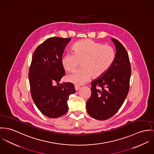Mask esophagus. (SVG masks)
<instances>
[{"mask_svg": "<svg viewBox=\"0 0 154 154\" xmlns=\"http://www.w3.org/2000/svg\"><path fill=\"white\" fill-rule=\"evenodd\" d=\"M80 88V87L79 85H75V90H78Z\"/></svg>", "mask_w": 154, "mask_h": 154, "instance_id": "34e87169", "label": "esophagus"}]
</instances>
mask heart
<instances>
[{"instance_id": "obj_1", "label": "heart", "mask_w": 154, "mask_h": 154, "mask_svg": "<svg viewBox=\"0 0 154 154\" xmlns=\"http://www.w3.org/2000/svg\"><path fill=\"white\" fill-rule=\"evenodd\" d=\"M73 54L63 55L61 64L68 71H74L82 63L83 69L67 77V80L75 85H81L91 77H100L111 68L116 58L115 49L107 45L85 39L75 43L72 47Z\"/></svg>"}]
</instances>
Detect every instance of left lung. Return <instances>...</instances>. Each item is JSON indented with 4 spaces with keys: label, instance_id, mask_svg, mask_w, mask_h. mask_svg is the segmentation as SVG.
<instances>
[{
    "label": "left lung",
    "instance_id": "1",
    "mask_svg": "<svg viewBox=\"0 0 154 154\" xmlns=\"http://www.w3.org/2000/svg\"><path fill=\"white\" fill-rule=\"evenodd\" d=\"M116 50L111 68L91 83V94L86 102L88 114L96 119H108L116 114L129 90L131 67L128 54L119 41L112 39Z\"/></svg>",
    "mask_w": 154,
    "mask_h": 154
}]
</instances>
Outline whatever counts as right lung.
Segmentation results:
<instances>
[{
  "label": "right lung",
  "instance_id": "right-lung-1",
  "mask_svg": "<svg viewBox=\"0 0 154 154\" xmlns=\"http://www.w3.org/2000/svg\"><path fill=\"white\" fill-rule=\"evenodd\" d=\"M70 40L60 37L48 38L38 45L32 57L28 74L31 94L39 111L50 118L67 113L69 96L75 92L72 83H58L66 73L61 59Z\"/></svg>",
  "mask_w": 154,
  "mask_h": 154
}]
</instances>
